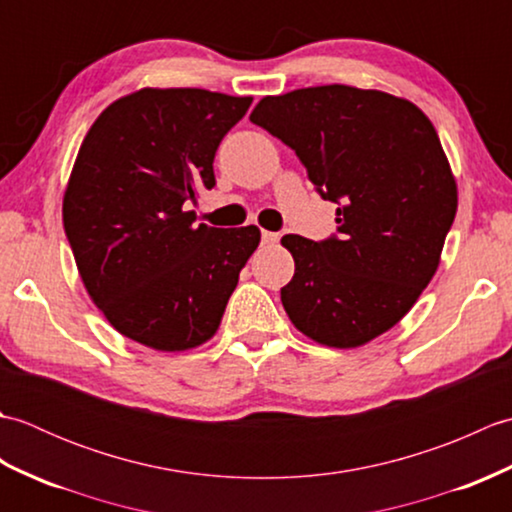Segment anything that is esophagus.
<instances>
[{
    "label": "esophagus",
    "mask_w": 512,
    "mask_h": 512,
    "mask_svg": "<svg viewBox=\"0 0 512 512\" xmlns=\"http://www.w3.org/2000/svg\"><path fill=\"white\" fill-rule=\"evenodd\" d=\"M262 242L264 244H277L279 242V235L273 231H262Z\"/></svg>",
    "instance_id": "1"
}]
</instances>
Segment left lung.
Here are the masks:
<instances>
[{
  "label": "left lung",
  "mask_w": 512,
  "mask_h": 512,
  "mask_svg": "<svg viewBox=\"0 0 512 512\" xmlns=\"http://www.w3.org/2000/svg\"><path fill=\"white\" fill-rule=\"evenodd\" d=\"M250 121L295 149L325 200V242L284 235L295 277L281 288L292 325L354 350L391 330L436 275L458 211V184L418 105L380 90L317 85L264 96Z\"/></svg>",
  "instance_id": "1"
}]
</instances>
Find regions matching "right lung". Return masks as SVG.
<instances>
[{
  "label": "right lung",
  "instance_id": "right-lung-1",
  "mask_svg": "<svg viewBox=\"0 0 512 512\" xmlns=\"http://www.w3.org/2000/svg\"><path fill=\"white\" fill-rule=\"evenodd\" d=\"M253 96L140 88L85 134L63 193V228L94 306L156 352H187L220 328L255 224L195 226L184 202L213 189V158Z\"/></svg>",
  "mask_w": 512,
  "mask_h": 512
}]
</instances>
